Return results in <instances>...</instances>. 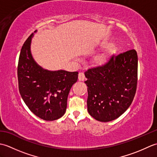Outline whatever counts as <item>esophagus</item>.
Listing matches in <instances>:
<instances>
[{
  "instance_id": "obj_1",
  "label": "esophagus",
  "mask_w": 157,
  "mask_h": 157,
  "mask_svg": "<svg viewBox=\"0 0 157 157\" xmlns=\"http://www.w3.org/2000/svg\"><path fill=\"white\" fill-rule=\"evenodd\" d=\"M78 79H79V81H84L85 79H86L84 73H82V72L79 73V74H78Z\"/></svg>"
}]
</instances>
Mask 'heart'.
<instances>
[{
	"label": "heart",
	"mask_w": 157,
	"mask_h": 157,
	"mask_svg": "<svg viewBox=\"0 0 157 157\" xmlns=\"http://www.w3.org/2000/svg\"><path fill=\"white\" fill-rule=\"evenodd\" d=\"M112 44V42H105L102 43V47H109V46H110ZM115 52V46H111V47H109V49L106 51L105 53H103V54L100 55L97 60H98V62L100 63H102L105 62L106 60H107L109 56L112 55L113 53Z\"/></svg>",
	"instance_id": "b5f03b06"
}]
</instances>
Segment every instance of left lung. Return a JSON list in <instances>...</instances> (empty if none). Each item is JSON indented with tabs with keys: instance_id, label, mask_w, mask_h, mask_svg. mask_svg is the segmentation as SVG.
<instances>
[{
	"instance_id": "1",
	"label": "left lung",
	"mask_w": 157,
	"mask_h": 157,
	"mask_svg": "<svg viewBox=\"0 0 157 157\" xmlns=\"http://www.w3.org/2000/svg\"><path fill=\"white\" fill-rule=\"evenodd\" d=\"M89 114L108 122L124 113L134 100L138 81V55L130 50L112 55L105 64L85 72Z\"/></svg>"
}]
</instances>
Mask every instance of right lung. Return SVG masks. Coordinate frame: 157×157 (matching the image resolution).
I'll return each mask as SVG.
<instances>
[{
  "label": "right lung",
  "mask_w": 157,
  "mask_h": 157,
  "mask_svg": "<svg viewBox=\"0 0 157 157\" xmlns=\"http://www.w3.org/2000/svg\"><path fill=\"white\" fill-rule=\"evenodd\" d=\"M33 36L32 34L26 40L20 52L17 67L19 90L25 105L34 115L45 121H54L65 114L69 93L78 81V72L43 69L32 55Z\"/></svg>",
  "instance_id": "1"
}]
</instances>
